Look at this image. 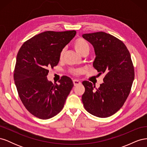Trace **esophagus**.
<instances>
[{
    "instance_id": "obj_1",
    "label": "esophagus",
    "mask_w": 147,
    "mask_h": 147,
    "mask_svg": "<svg viewBox=\"0 0 147 147\" xmlns=\"http://www.w3.org/2000/svg\"><path fill=\"white\" fill-rule=\"evenodd\" d=\"M73 83L74 84V86H77V85H79V84H82V83L79 80H74Z\"/></svg>"
}]
</instances>
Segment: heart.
Returning a JSON list of instances; mask_svg holds the SVG:
<instances>
[{"label": "heart", "instance_id": "1", "mask_svg": "<svg viewBox=\"0 0 147 147\" xmlns=\"http://www.w3.org/2000/svg\"><path fill=\"white\" fill-rule=\"evenodd\" d=\"M73 46L75 50L80 55H82L83 53L89 51L90 50V46H89L88 42L83 38H78L74 41L73 43ZM64 55V50H62L59 57L61 59ZM70 72L74 75H79L82 73V70L79 69H72Z\"/></svg>", "mask_w": 147, "mask_h": 147}]
</instances>
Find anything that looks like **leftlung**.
I'll use <instances>...</instances> for the list:
<instances>
[{"instance_id": "1", "label": "left lung", "mask_w": 147, "mask_h": 147, "mask_svg": "<svg viewBox=\"0 0 147 147\" xmlns=\"http://www.w3.org/2000/svg\"><path fill=\"white\" fill-rule=\"evenodd\" d=\"M82 37L94 47L93 67L100 74H105L99 88L90 82H83V106L94 116L110 117L122 107L131 91L134 79L131 55L122 41L109 34L97 32Z\"/></svg>"}]
</instances>
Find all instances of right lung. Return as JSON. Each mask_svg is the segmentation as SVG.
<instances>
[{"label":"right lung","instance_id":"1","mask_svg":"<svg viewBox=\"0 0 147 147\" xmlns=\"http://www.w3.org/2000/svg\"><path fill=\"white\" fill-rule=\"evenodd\" d=\"M76 34L75 30L46 31L25 42L16 56L14 80L21 102L40 119L51 118L63 109L74 86L64 76L59 84L48 81V69L58 64L60 53Z\"/></svg>","mask_w":147,"mask_h":147}]
</instances>
